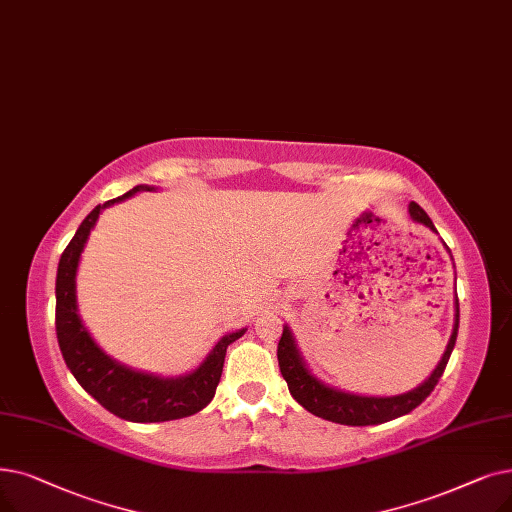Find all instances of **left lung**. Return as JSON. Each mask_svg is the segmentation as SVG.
Instances as JSON below:
<instances>
[{
    "instance_id": "left-lung-1",
    "label": "left lung",
    "mask_w": 512,
    "mask_h": 512,
    "mask_svg": "<svg viewBox=\"0 0 512 512\" xmlns=\"http://www.w3.org/2000/svg\"><path fill=\"white\" fill-rule=\"evenodd\" d=\"M410 217L418 224L427 226L429 230L437 232L431 217L422 211L416 203H410ZM458 320H460V309L456 299V322L454 332L450 337L448 349L443 353L441 362L429 376V381L422 383L420 387L404 393V395H393V397H364V395H351L343 393L332 387L322 385L316 376H311L305 368L301 355L295 347V339L291 330L284 326L282 337L278 341V366L288 385V391L297 399V402L314 416H320L330 422H339V425L349 427H368V425H381V422L393 420L397 416H404L412 412L416 406H420L425 399L431 395L435 385L439 383L443 370L448 366V360L452 355V349L456 345L458 335Z\"/></svg>"
}]
</instances>
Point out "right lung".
Returning <instances> with one entry per match:
<instances>
[{
	"instance_id": "obj_1",
	"label": "right lung",
	"mask_w": 512,
	"mask_h": 512,
	"mask_svg": "<svg viewBox=\"0 0 512 512\" xmlns=\"http://www.w3.org/2000/svg\"><path fill=\"white\" fill-rule=\"evenodd\" d=\"M140 190H152L148 186H136L123 194L127 198ZM115 201L98 205L75 232L73 240L58 263L56 276V335L62 351V358L73 372L77 383L90 393L96 402L113 412L115 416L131 422H163L186 418L201 412L215 395L217 383L224 370V360L228 345L244 335V328L232 332L221 339L209 358L198 366L192 374L180 379H159V376L136 372L110 360L108 355L92 341L77 314L75 299V274L85 240L90 236L100 211Z\"/></svg>"
}]
</instances>
